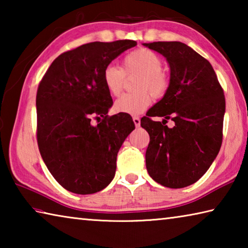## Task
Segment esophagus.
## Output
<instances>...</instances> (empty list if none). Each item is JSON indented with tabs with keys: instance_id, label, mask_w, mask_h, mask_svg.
Listing matches in <instances>:
<instances>
[{
	"instance_id": "34e87169",
	"label": "esophagus",
	"mask_w": 248,
	"mask_h": 248,
	"mask_svg": "<svg viewBox=\"0 0 248 248\" xmlns=\"http://www.w3.org/2000/svg\"><path fill=\"white\" fill-rule=\"evenodd\" d=\"M132 120H133V123H134V124H136V127H140L141 120H140V118H139V117H133V118H132Z\"/></svg>"
}]
</instances>
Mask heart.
Here are the masks:
<instances>
[{"mask_svg":"<svg viewBox=\"0 0 248 248\" xmlns=\"http://www.w3.org/2000/svg\"><path fill=\"white\" fill-rule=\"evenodd\" d=\"M124 69L109 64L103 72L104 85L108 93L118 96L123 91L125 75L138 74L134 84L137 93L124 94L116 100L114 108L117 112L127 115H140L152 102L150 91L154 97H162L170 85V78L162 68V59L149 49L140 48L124 58Z\"/></svg>","mask_w":248,"mask_h":248,"instance_id":"b5f03b06","label":"heart"}]
</instances>
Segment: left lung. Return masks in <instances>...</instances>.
I'll return each instance as SVG.
<instances>
[{
	"mask_svg": "<svg viewBox=\"0 0 248 248\" xmlns=\"http://www.w3.org/2000/svg\"><path fill=\"white\" fill-rule=\"evenodd\" d=\"M143 46L166 58L170 85L163 98L141 119L150 134L145 153L149 175L169 188L196 183L219 153L223 137L225 98L210 62L179 41H157ZM151 116H164L154 122ZM173 120V128L166 125Z\"/></svg>",
	"mask_w": 248,
	"mask_h": 248,
	"instance_id": "obj_1",
	"label": "left lung"
}]
</instances>
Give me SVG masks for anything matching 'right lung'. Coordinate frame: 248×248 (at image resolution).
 Wrapping results in <instances>:
<instances>
[{
  "label": "right lung",
  "mask_w": 248,
  "mask_h": 248,
  "mask_svg": "<svg viewBox=\"0 0 248 248\" xmlns=\"http://www.w3.org/2000/svg\"><path fill=\"white\" fill-rule=\"evenodd\" d=\"M136 45L134 40L82 45L60 54L39 83V152L54 179L66 190L95 194L114 178L117 154L134 124L127 114L107 115L112 98L104 85L103 72ZM92 115L103 120L93 126Z\"/></svg>",
  "instance_id": "right-lung-1"
}]
</instances>
